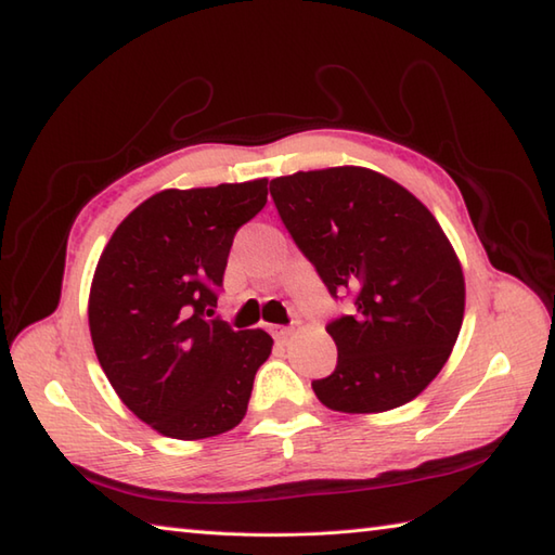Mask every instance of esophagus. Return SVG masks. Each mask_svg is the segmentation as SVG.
<instances>
[{
    "mask_svg": "<svg viewBox=\"0 0 555 555\" xmlns=\"http://www.w3.org/2000/svg\"><path fill=\"white\" fill-rule=\"evenodd\" d=\"M274 338L279 340V344H286V340L293 336V328H288V326H274Z\"/></svg>",
    "mask_w": 555,
    "mask_h": 555,
    "instance_id": "obj_1",
    "label": "esophagus"
}]
</instances>
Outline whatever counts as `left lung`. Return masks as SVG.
Masks as SVG:
<instances>
[{
  "label": "left lung",
  "instance_id": "obj_1",
  "mask_svg": "<svg viewBox=\"0 0 555 555\" xmlns=\"http://www.w3.org/2000/svg\"><path fill=\"white\" fill-rule=\"evenodd\" d=\"M271 197L293 241L350 314L326 326L336 370L312 382L326 408L372 415L410 403L441 372L465 314L463 267L439 221L364 167L279 176Z\"/></svg>",
  "mask_w": 555,
  "mask_h": 555
}]
</instances>
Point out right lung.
<instances>
[{
  "label": "right lung",
  "instance_id": "1",
  "mask_svg": "<svg viewBox=\"0 0 555 555\" xmlns=\"http://www.w3.org/2000/svg\"><path fill=\"white\" fill-rule=\"evenodd\" d=\"M267 205V179L162 191L128 215L100 255L88 322L114 391L171 439L241 424L274 340L207 320L233 235Z\"/></svg>",
  "mask_w": 555,
  "mask_h": 555
}]
</instances>
